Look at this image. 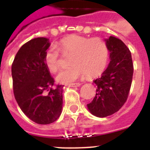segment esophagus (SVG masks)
Wrapping results in <instances>:
<instances>
[{
  "label": "esophagus",
  "mask_w": 150,
  "mask_h": 150,
  "mask_svg": "<svg viewBox=\"0 0 150 150\" xmlns=\"http://www.w3.org/2000/svg\"><path fill=\"white\" fill-rule=\"evenodd\" d=\"M81 86V83H71V84H69V86L71 87H79Z\"/></svg>",
  "instance_id": "esophagus-1"
}]
</instances>
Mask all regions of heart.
<instances>
[{"mask_svg":"<svg viewBox=\"0 0 150 150\" xmlns=\"http://www.w3.org/2000/svg\"><path fill=\"white\" fill-rule=\"evenodd\" d=\"M62 55L70 57V67L61 71L56 76L60 83H70L84 76H99L108 62L109 50L107 43L100 38H88L80 35H70L58 43ZM56 47L51 46L44 54V63L49 71L55 74L61 66V55Z\"/></svg>","mask_w":150,"mask_h":150,"instance_id":"1","label":"heart"}]
</instances>
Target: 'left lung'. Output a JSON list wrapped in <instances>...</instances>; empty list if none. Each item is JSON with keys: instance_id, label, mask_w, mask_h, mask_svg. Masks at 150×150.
<instances>
[{"instance_id": "8db88e82", "label": "left lung", "mask_w": 150, "mask_h": 150, "mask_svg": "<svg viewBox=\"0 0 150 150\" xmlns=\"http://www.w3.org/2000/svg\"><path fill=\"white\" fill-rule=\"evenodd\" d=\"M106 43L111 61L101 76L94 80L96 95L87 104L90 112L98 117L110 116L124 105L133 77L132 54L126 45L115 37H110Z\"/></svg>"}]
</instances>
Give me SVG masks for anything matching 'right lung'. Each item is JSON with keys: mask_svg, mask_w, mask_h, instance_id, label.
Masks as SVG:
<instances>
[{"mask_svg": "<svg viewBox=\"0 0 150 150\" xmlns=\"http://www.w3.org/2000/svg\"><path fill=\"white\" fill-rule=\"evenodd\" d=\"M50 46L45 38L30 40L19 49L12 64L16 100L30 120L40 125L56 121L63 104V86H55L44 63L45 52Z\"/></svg>", "mask_w": 150, "mask_h": 150, "instance_id": "obj_1", "label": "right lung"}]
</instances>
